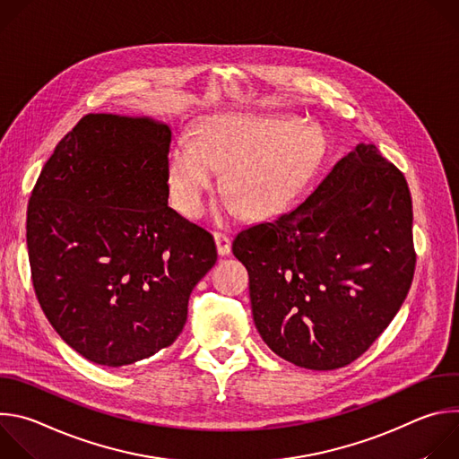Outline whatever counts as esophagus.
Instances as JSON below:
<instances>
[{
	"instance_id": "esophagus-1",
	"label": "esophagus",
	"mask_w": 459,
	"mask_h": 459,
	"mask_svg": "<svg viewBox=\"0 0 459 459\" xmlns=\"http://www.w3.org/2000/svg\"><path fill=\"white\" fill-rule=\"evenodd\" d=\"M214 241H216V247H218V254L220 255H229L230 254V238L223 232H214Z\"/></svg>"
}]
</instances>
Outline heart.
Instances as JSON below:
<instances>
[{
	"mask_svg": "<svg viewBox=\"0 0 459 459\" xmlns=\"http://www.w3.org/2000/svg\"><path fill=\"white\" fill-rule=\"evenodd\" d=\"M312 126L290 116L218 114L204 119L195 142L181 138L169 154V183L176 207L198 216L225 169L221 188L250 218L281 209L305 181L319 154Z\"/></svg>",
	"mask_w": 459,
	"mask_h": 459,
	"instance_id": "obj_1",
	"label": "heart"
}]
</instances>
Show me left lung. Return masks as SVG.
Listing matches in <instances>:
<instances>
[{"instance_id":"1","label":"left lung","mask_w":459,"mask_h":459,"mask_svg":"<svg viewBox=\"0 0 459 459\" xmlns=\"http://www.w3.org/2000/svg\"><path fill=\"white\" fill-rule=\"evenodd\" d=\"M232 252L269 349L310 370L345 367L394 319L414 278L405 176L359 143L298 207L241 230Z\"/></svg>"}]
</instances>
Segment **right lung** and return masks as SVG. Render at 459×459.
I'll return each instance as SVG.
<instances>
[{"instance_id": "1", "label": "right lung", "mask_w": 459, "mask_h": 459, "mask_svg": "<svg viewBox=\"0 0 459 459\" xmlns=\"http://www.w3.org/2000/svg\"><path fill=\"white\" fill-rule=\"evenodd\" d=\"M169 125L87 114L54 149L27 211L38 301L61 340L123 367L172 345L214 238L169 207Z\"/></svg>"}]
</instances>
